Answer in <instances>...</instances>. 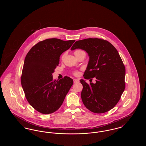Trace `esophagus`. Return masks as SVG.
<instances>
[{
  "label": "esophagus",
  "instance_id": "1",
  "mask_svg": "<svg viewBox=\"0 0 146 146\" xmlns=\"http://www.w3.org/2000/svg\"><path fill=\"white\" fill-rule=\"evenodd\" d=\"M73 81H74V83H78L79 81V80L78 79H73Z\"/></svg>",
  "mask_w": 146,
  "mask_h": 146
}]
</instances>
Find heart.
Listing matches in <instances>:
<instances>
[{"label":"heart","mask_w":146,"mask_h":146,"mask_svg":"<svg viewBox=\"0 0 146 146\" xmlns=\"http://www.w3.org/2000/svg\"><path fill=\"white\" fill-rule=\"evenodd\" d=\"M83 52H84V51H83L82 50L78 49V50H76V51L74 52V54L75 56H76L77 55H78V54H79L83 53ZM64 56H65V54H63V55L62 56V58H64ZM79 71H78V70H76L73 72V75H74V76H78V75L79 74Z\"/></svg>","instance_id":"obj_1"}]
</instances>
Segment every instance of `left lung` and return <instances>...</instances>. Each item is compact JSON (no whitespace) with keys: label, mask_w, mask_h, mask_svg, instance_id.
Segmentation results:
<instances>
[{"label":"left lung","mask_w":146,"mask_h":146,"mask_svg":"<svg viewBox=\"0 0 146 146\" xmlns=\"http://www.w3.org/2000/svg\"><path fill=\"white\" fill-rule=\"evenodd\" d=\"M76 49L86 51L90 57L84 78H96L95 84L80 80L84 106L95 113L109 111L117 104L125 90V66L117 50L107 40L96 38L76 41L71 50Z\"/></svg>","instance_id":"1"}]
</instances>
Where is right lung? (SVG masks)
I'll use <instances>...</instances> for the list:
<instances>
[{
	"mask_svg": "<svg viewBox=\"0 0 146 146\" xmlns=\"http://www.w3.org/2000/svg\"><path fill=\"white\" fill-rule=\"evenodd\" d=\"M75 41L46 39L36 43L25 57L21 85L28 103L42 114L56 111L73 84L68 76L54 80L52 73L59 64L60 55Z\"/></svg>",
	"mask_w": 146,
	"mask_h": 146,
	"instance_id": "obj_1",
	"label": "right lung"
}]
</instances>
